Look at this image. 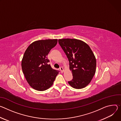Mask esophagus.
<instances>
[{"label":"esophagus","instance_id":"esophagus-1","mask_svg":"<svg viewBox=\"0 0 121 121\" xmlns=\"http://www.w3.org/2000/svg\"><path fill=\"white\" fill-rule=\"evenodd\" d=\"M60 71H61V73H63V71H64V70H63V67H60Z\"/></svg>","mask_w":121,"mask_h":121}]
</instances>
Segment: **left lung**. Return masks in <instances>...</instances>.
<instances>
[{"mask_svg":"<svg viewBox=\"0 0 121 121\" xmlns=\"http://www.w3.org/2000/svg\"><path fill=\"white\" fill-rule=\"evenodd\" d=\"M58 41L68 59L73 76L69 84L76 89L85 87L96 70V59L91 49L86 43L76 39H61Z\"/></svg>","mask_w":121,"mask_h":121,"instance_id":"obj_1","label":"left lung"}]
</instances>
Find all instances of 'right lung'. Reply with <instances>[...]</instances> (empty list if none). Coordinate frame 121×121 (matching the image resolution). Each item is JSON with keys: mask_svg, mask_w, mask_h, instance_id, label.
I'll list each match as a JSON object with an SVG mask.
<instances>
[{"mask_svg": "<svg viewBox=\"0 0 121 121\" xmlns=\"http://www.w3.org/2000/svg\"><path fill=\"white\" fill-rule=\"evenodd\" d=\"M58 39L41 40L31 44L25 50L22 68L26 81L34 89L45 91L50 87L59 71L53 69L47 56Z\"/></svg>", "mask_w": 121, "mask_h": 121, "instance_id": "obj_1", "label": "right lung"}]
</instances>
